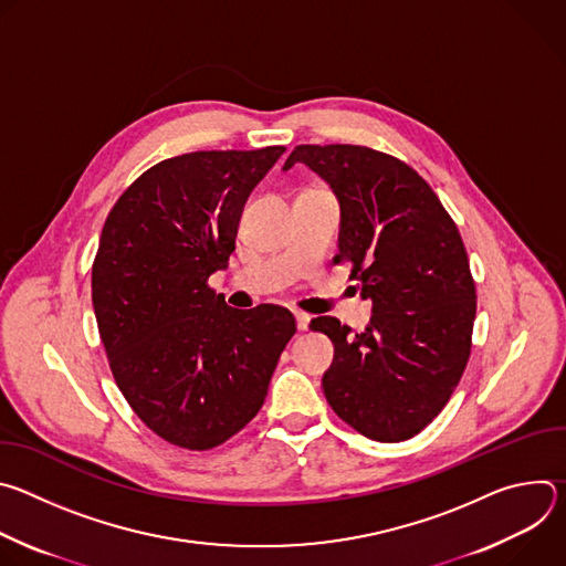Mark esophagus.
<instances>
[{
    "mask_svg": "<svg viewBox=\"0 0 566 566\" xmlns=\"http://www.w3.org/2000/svg\"><path fill=\"white\" fill-rule=\"evenodd\" d=\"M293 313H295L297 329H300V332H306V329H308V322H311V315L304 313V311H293Z\"/></svg>",
    "mask_w": 566,
    "mask_h": 566,
    "instance_id": "obj_1",
    "label": "esophagus"
}]
</instances>
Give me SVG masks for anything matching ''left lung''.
Masks as SVG:
<instances>
[{
  "instance_id": "obj_1",
  "label": "left lung",
  "mask_w": 566,
  "mask_h": 566,
  "mask_svg": "<svg viewBox=\"0 0 566 566\" xmlns=\"http://www.w3.org/2000/svg\"><path fill=\"white\" fill-rule=\"evenodd\" d=\"M308 166L340 201V253L371 325L363 334L319 315L336 356L322 387L332 410L367 439L419 434L446 408L472 347L474 280L457 223L430 184L365 145H297L284 170Z\"/></svg>"
}]
</instances>
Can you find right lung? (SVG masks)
Segmentation results:
<instances>
[{
	"label": "right lung",
	"instance_id": "add662e5",
	"mask_svg": "<svg viewBox=\"0 0 566 566\" xmlns=\"http://www.w3.org/2000/svg\"><path fill=\"white\" fill-rule=\"evenodd\" d=\"M284 149L166 158L105 219L92 300L114 380L136 417L184 450H212L253 421L295 334L289 308L237 311L208 284L234 251L251 190Z\"/></svg>",
	"mask_w": 566,
	"mask_h": 566
}]
</instances>
